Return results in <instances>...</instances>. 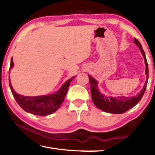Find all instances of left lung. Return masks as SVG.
Instances as JSON below:
<instances>
[{"label": "left lung", "mask_w": 155, "mask_h": 155, "mask_svg": "<svg viewBox=\"0 0 155 155\" xmlns=\"http://www.w3.org/2000/svg\"><path fill=\"white\" fill-rule=\"evenodd\" d=\"M134 43L139 47L143 57L144 62H145L146 64V81L145 83H144L143 87L141 90L140 92H139L137 95L131 97L107 96L99 91L98 87V81L94 79L90 74L88 75L90 83L91 99H92L93 103L96 106L97 108L102 110V111L114 114H123V113L127 111L128 110L135 107L141 101V98L143 96L146 89L147 83H148V63H147L145 52H144L140 41L137 39L134 38Z\"/></svg>", "instance_id": "left-lung-1"}]
</instances>
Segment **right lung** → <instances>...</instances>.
I'll return each instance as SVG.
<instances>
[{"mask_svg": "<svg viewBox=\"0 0 155 155\" xmlns=\"http://www.w3.org/2000/svg\"><path fill=\"white\" fill-rule=\"evenodd\" d=\"M14 65L13 58H12L9 70L14 67ZM76 76L65 81L56 93L38 96H25L17 94L13 89L10 78H9V83L13 96L21 108L31 114L45 116L52 114L61 107L67 94L70 82Z\"/></svg>", "mask_w": 155, "mask_h": 155, "instance_id": "1", "label": "right lung"}]
</instances>
